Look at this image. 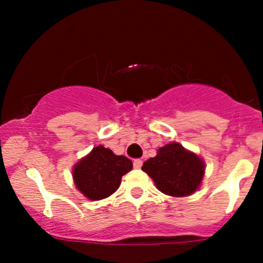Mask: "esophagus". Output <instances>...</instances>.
Masks as SVG:
<instances>
[{"label":"esophagus","mask_w":263,"mask_h":263,"mask_svg":"<svg viewBox=\"0 0 263 263\" xmlns=\"http://www.w3.org/2000/svg\"><path fill=\"white\" fill-rule=\"evenodd\" d=\"M134 167L135 168H137V170H140V168L142 167V161H141V159H135V161H134Z\"/></svg>","instance_id":"1"}]
</instances>
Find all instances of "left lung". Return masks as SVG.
<instances>
[{
	"mask_svg": "<svg viewBox=\"0 0 263 263\" xmlns=\"http://www.w3.org/2000/svg\"><path fill=\"white\" fill-rule=\"evenodd\" d=\"M157 189L171 197H188L200 186L205 163L177 142L165 144L142 165Z\"/></svg>",
	"mask_w": 263,
	"mask_h": 263,
	"instance_id": "left-lung-1",
	"label": "left lung"
}]
</instances>
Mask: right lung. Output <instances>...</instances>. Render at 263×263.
I'll list each match as a JSON object with an SVG mask.
<instances>
[{
	"label": "right lung",
	"mask_w": 263,
	"mask_h": 263,
	"mask_svg": "<svg viewBox=\"0 0 263 263\" xmlns=\"http://www.w3.org/2000/svg\"><path fill=\"white\" fill-rule=\"evenodd\" d=\"M132 170V162L125 156H116L104 146L93 147L73 168L77 188L90 200H101L119 189L121 178Z\"/></svg>",
	"instance_id": "add662e5"
}]
</instances>
